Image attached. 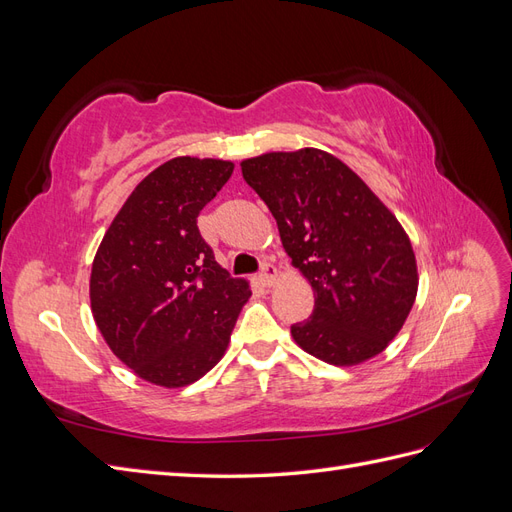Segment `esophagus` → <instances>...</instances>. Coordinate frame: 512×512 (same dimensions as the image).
<instances>
[{"instance_id": "esophagus-1", "label": "esophagus", "mask_w": 512, "mask_h": 512, "mask_svg": "<svg viewBox=\"0 0 512 512\" xmlns=\"http://www.w3.org/2000/svg\"><path fill=\"white\" fill-rule=\"evenodd\" d=\"M260 282L265 284V286H273L275 284V280H277V269H275V265H271V262H265V265H262V269H260Z\"/></svg>"}]
</instances>
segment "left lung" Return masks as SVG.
<instances>
[{
  "label": "left lung",
  "instance_id": "left-lung-1",
  "mask_svg": "<svg viewBox=\"0 0 512 512\" xmlns=\"http://www.w3.org/2000/svg\"><path fill=\"white\" fill-rule=\"evenodd\" d=\"M241 173L316 294L309 320L290 327L294 342L331 365L380 354L404 327L418 288L412 243L395 215L320 149L262 153L243 160Z\"/></svg>",
  "mask_w": 512,
  "mask_h": 512
}]
</instances>
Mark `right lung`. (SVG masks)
<instances>
[{
    "label": "right lung",
    "instance_id": "right-lung-1",
    "mask_svg": "<svg viewBox=\"0 0 512 512\" xmlns=\"http://www.w3.org/2000/svg\"><path fill=\"white\" fill-rule=\"evenodd\" d=\"M235 164L173 158L123 203L98 247L91 312L108 348L143 380L177 389L218 363L250 284L215 262L198 213Z\"/></svg>",
    "mask_w": 512,
    "mask_h": 512
}]
</instances>
